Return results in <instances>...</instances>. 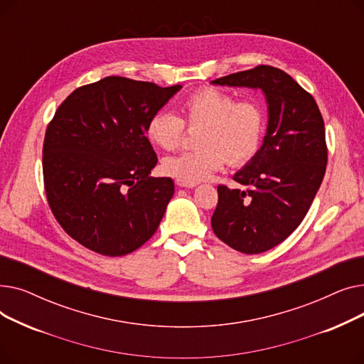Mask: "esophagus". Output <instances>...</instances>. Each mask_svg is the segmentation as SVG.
<instances>
[{
  "instance_id": "1",
  "label": "esophagus",
  "mask_w": 364,
  "mask_h": 364,
  "mask_svg": "<svg viewBox=\"0 0 364 364\" xmlns=\"http://www.w3.org/2000/svg\"><path fill=\"white\" fill-rule=\"evenodd\" d=\"M176 183H177V186H180V187H195L196 186V183H187V181H183V180H176Z\"/></svg>"
}]
</instances>
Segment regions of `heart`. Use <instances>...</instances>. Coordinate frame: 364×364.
Wrapping results in <instances>:
<instances>
[{
    "instance_id": "b5f03b06",
    "label": "heart",
    "mask_w": 364,
    "mask_h": 364,
    "mask_svg": "<svg viewBox=\"0 0 364 364\" xmlns=\"http://www.w3.org/2000/svg\"><path fill=\"white\" fill-rule=\"evenodd\" d=\"M181 118L166 110L151 114L146 136L162 150H176L184 137V125L200 128L195 143L199 149L162 161L166 176L199 183L218 171L224 162L243 165L259 150L264 136V112L252 99L236 100L232 92L205 87L183 100Z\"/></svg>"
}]
</instances>
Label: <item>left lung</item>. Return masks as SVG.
<instances>
[{"instance_id":"obj_1","label":"left lung","mask_w":364,"mask_h":364,"mask_svg":"<svg viewBox=\"0 0 364 364\" xmlns=\"http://www.w3.org/2000/svg\"><path fill=\"white\" fill-rule=\"evenodd\" d=\"M213 84L259 88L269 105L261 149L235 174L239 188L218 186L211 218L225 245L261 254L292 235L309 213L326 172L324 122L313 95L277 68L259 65Z\"/></svg>"}]
</instances>
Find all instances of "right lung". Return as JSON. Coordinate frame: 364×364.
Here are the masks:
<instances>
[{
    "mask_svg": "<svg viewBox=\"0 0 364 364\" xmlns=\"http://www.w3.org/2000/svg\"><path fill=\"white\" fill-rule=\"evenodd\" d=\"M180 88L107 76L55 110L43 147L46 195L57 223L88 250L122 257L158 230L174 181L149 176L158 156L146 125Z\"/></svg>",
    "mask_w": 364,
    "mask_h": 364,
    "instance_id": "1",
    "label": "right lung"
}]
</instances>
